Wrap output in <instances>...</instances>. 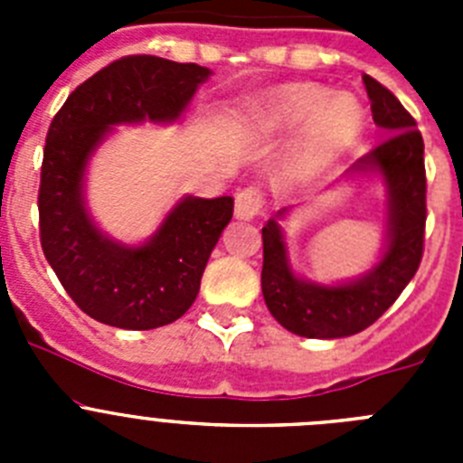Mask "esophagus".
Returning a JSON list of instances; mask_svg holds the SVG:
<instances>
[{
    "instance_id": "esophagus-1",
    "label": "esophagus",
    "mask_w": 463,
    "mask_h": 463,
    "mask_svg": "<svg viewBox=\"0 0 463 463\" xmlns=\"http://www.w3.org/2000/svg\"><path fill=\"white\" fill-rule=\"evenodd\" d=\"M261 206H264V192L260 187H245L236 194V218L252 220L255 215H260Z\"/></svg>"
}]
</instances>
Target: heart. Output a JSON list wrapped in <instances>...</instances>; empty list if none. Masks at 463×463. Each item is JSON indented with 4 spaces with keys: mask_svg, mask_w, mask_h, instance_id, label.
<instances>
[{
    "mask_svg": "<svg viewBox=\"0 0 463 463\" xmlns=\"http://www.w3.org/2000/svg\"><path fill=\"white\" fill-rule=\"evenodd\" d=\"M257 118L267 129L289 132L301 127L297 159L304 169H320L357 143L364 110L353 97L334 94L322 85H285L267 94L257 106Z\"/></svg>",
    "mask_w": 463,
    "mask_h": 463,
    "instance_id": "obj_1",
    "label": "heart"
}]
</instances>
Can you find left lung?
<instances>
[{"mask_svg": "<svg viewBox=\"0 0 463 463\" xmlns=\"http://www.w3.org/2000/svg\"><path fill=\"white\" fill-rule=\"evenodd\" d=\"M373 122L387 137L353 165V174H378L387 185V241L380 261L362 278L343 285H317L294 276L280 224L261 229V292L269 313L304 338H343L373 325L394 304L420 269L427 224L424 141L415 118L390 90L364 76ZM282 213H278L280 218Z\"/></svg>", "mask_w": 463, "mask_h": 463, "instance_id": "1", "label": "left lung"}]
</instances>
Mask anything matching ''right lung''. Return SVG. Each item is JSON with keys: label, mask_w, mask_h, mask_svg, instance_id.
<instances>
[{"label": "right lung", "mask_w": 463, "mask_h": 463, "mask_svg": "<svg viewBox=\"0 0 463 463\" xmlns=\"http://www.w3.org/2000/svg\"><path fill=\"white\" fill-rule=\"evenodd\" d=\"M211 76L199 64L127 55L80 83L52 118L39 185L41 248L62 288L92 320L157 329L194 304L234 199L183 196L143 245L101 234L85 208V166L113 125L174 122Z\"/></svg>", "instance_id": "1"}]
</instances>
